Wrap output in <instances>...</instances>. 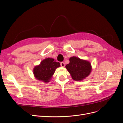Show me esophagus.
I'll return each mask as SVG.
<instances>
[{"mask_svg":"<svg viewBox=\"0 0 123 123\" xmlns=\"http://www.w3.org/2000/svg\"><path fill=\"white\" fill-rule=\"evenodd\" d=\"M60 65H61V67H64L65 66V63H64V62H61V63H60Z\"/></svg>","mask_w":123,"mask_h":123,"instance_id":"obj_1","label":"esophagus"}]
</instances>
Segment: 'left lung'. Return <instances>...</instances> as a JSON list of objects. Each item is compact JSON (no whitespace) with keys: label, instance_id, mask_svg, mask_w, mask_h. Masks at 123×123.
<instances>
[{"label":"left lung","instance_id":"8db88e82","mask_svg":"<svg viewBox=\"0 0 123 123\" xmlns=\"http://www.w3.org/2000/svg\"><path fill=\"white\" fill-rule=\"evenodd\" d=\"M69 61L65 67L74 80L82 81L91 73L92 68L89 61L76 56L70 57Z\"/></svg>","mask_w":123,"mask_h":123}]
</instances>
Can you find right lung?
<instances>
[{"instance_id": "obj_1", "label": "right lung", "mask_w": 123, "mask_h": 123, "mask_svg": "<svg viewBox=\"0 0 123 123\" xmlns=\"http://www.w3.org/2000/svg\"><path fill=\"white\" fill-rule=\"evenodd\" d=\"M60 66V63L56 62L53 58H47L34 67L33 73L37 80L48 83L52 78L56 69Z\"/></svg>"}]
</instances>
